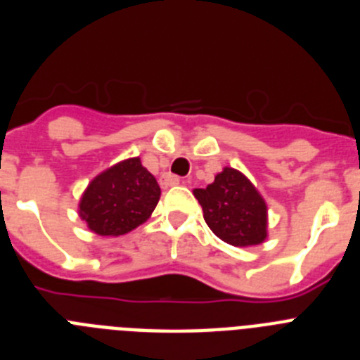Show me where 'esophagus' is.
<instances>
[{"label":"esophagus","instance_id":"1","mask_svg":"<svg viewBox=\"0 0 360 360\" xmlns=\"http://www.w3.org/2000/svg\"><path fill=\"white\" fill-rule=\"evenodd\" d=\"M180 184V178L174 176V174H164V186L169 187V186H176Z\"/></svg>","mask_w":360,"mask_h":360}]
</instances>
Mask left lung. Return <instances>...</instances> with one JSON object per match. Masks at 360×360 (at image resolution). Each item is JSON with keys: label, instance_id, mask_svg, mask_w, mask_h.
Returning a JSON list of instances; mask_svg holds the SVG:
<instances>
[{"label": "left lung", "instance_id": "obj_1", "mask_svg": "<svg viewBox=\"0 0 360 360\" xmlns=\"http://www.w3.org/2000/svg\"><path fill=\"white\" fill-rule=\"evenodd\" d=\"M203 219L225 243L249 247L266 238V205L249 178L225 167L205 189H195Z\"/></svg>", "mask_w": 360, "mask_h": 360}]
</instances>
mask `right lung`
<instances>
[{
    "mask_svg": "<svg viewBox=\"0 0 360 360\" xmlns=\"http://www.w3.org/2000/svg\"><path fill=\"white\" fill-rule=\"evenodd\" d=\"M160 200V187L141 158L113 165L91 180L79 209L88 227L101 236H120L151 216Z\"/></svg>",
    "mask_w": 360,
    "mask_h": 360,
    "instance_id": "right-lung-1",
    "label": "right lung"
}]
</instances>
